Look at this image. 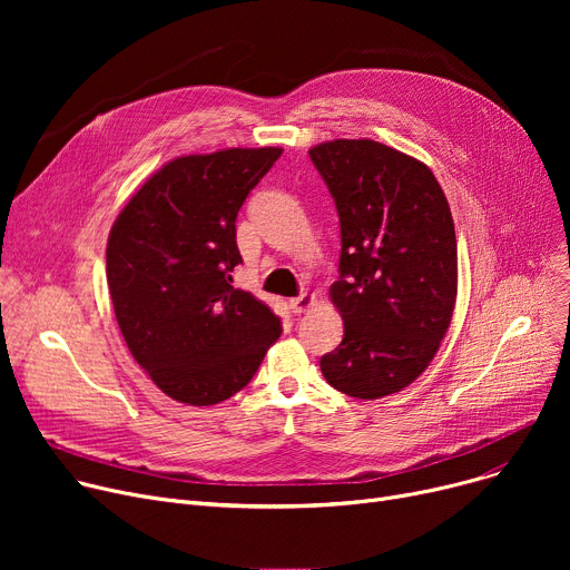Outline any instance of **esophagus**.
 <instances>
[{"label": "esophagus", "mask_w": 570, "mask_h": 570, "mask_svg": "<svg viewBox=\"0 0 570 570\" xmlns=\"http://www.w3.org/2000/svg\"><path fill=\"white\" fill-rule=\"evenodd\" d=\"M314 305H316V295H309V293H303V295L293 297V301H288V307H291L293 314H305V312H309Z\"/></svg>", "instance_id": "34e87169"}]
</instances>
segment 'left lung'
<instances>
[{"mask_svg": "<svg viewBox=\"0 0 570 570\" xmlns=\"http://www.w3.org/2000/svg\"><path fill=\"white\" fill-rule=\"evenodd\" d=\"M335 198L342 230V344L321 357L335 391L379 400L400 393L436 355L458 301V239L434 173L370 138L309 149Z\"/></svg>", "mask_w": 570, "mask_h": 570, "instance_id": "left-lung-1", "label": "left lung"}]
</instances>
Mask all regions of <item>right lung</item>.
<instances>
[{"mask_svg": "<svg viewBox=\"0 0 570 570\" xmlns=\"http://www.w3.org/2000/svg\"><path fill=\"white\" fill-rule=\"evenodd\" d=\"M282 147H228L161 166L117 215L106 247L115 318L161 393L209 406L252 381L282 321L233 286L235 219Z\"/></svg>", "mask_w": 570, "mask_h": 570, "instance_id": "obj_1", "label": "right lung"}]
</instances>
